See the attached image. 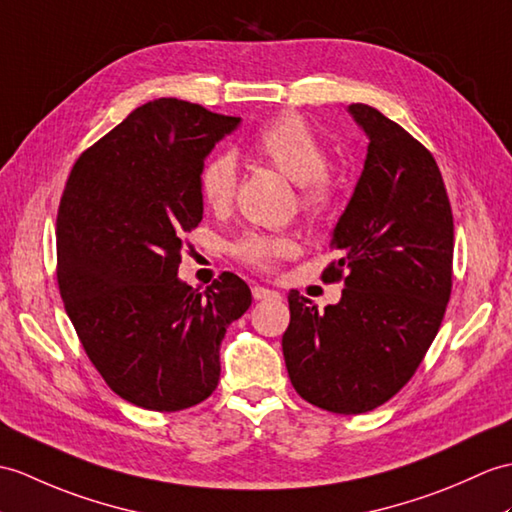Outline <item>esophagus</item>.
I'll list each match as a JSON object with an SVG mask.
<instances>
[{"instance_id": "esophagus-1", "label": "esophagus", "mask_w": 512, "mask_h": 512, "mask_svg": "<svg viewBox=\"0 0 512 512\" xmlns=\"http://www.w3.org/2000/svg\"><path fill=\"white\" fill-rule=\"evenodd\" d=\"M255 301H266V299H281V294L275 290H268L264 285H253L251 288Z\"/></svg>"}]
</instances>
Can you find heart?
I'll return each instance as SVG.
<instances>
[{
	"label": "heart",
	"instance_id": "obj_1",
	"mask_svg": "<svg viewBox=\"0 0 512 512\" xmlns=\"http://www.w3.org/2000/svg\"><path fill=\"white\" fill-rule=\"evenodd\" d=\"M253 150L296 183V202L310 218H323L338 198V183L327 170L329 154L323 141L301 117L281 115L253 137ZM200 198L213 211L227 209L237 189V161L220 150L205 161L198 176ZM296 251L292 235L246 231L233 244V255L248 268L270 272L279 259Z\"/></svg>",
	"mask_w": 512,
	"mask_h": 512
}]
</instances>
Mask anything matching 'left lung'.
I'll list each match as a JSON object with an SVG mask.
<instances>
[{"mask_svg":"<svg viewBox=\"0 0 512 512\" xmlns=\"http://www.w3.org/2000/svg\"><path fill=\"white\" fill-rule=\"evenodd\" d=\"M349 113L368 152L331 248L323 281H342L325 312L290 292L283 358L312 406L362 414L410 382L441 329L451 296L454 216L441 170L421 141L368 104Z\"/></svg>","mask_w":512,"mask_h":512,"instance_id":"8db88e82","label":"left lung"}]
</instances>
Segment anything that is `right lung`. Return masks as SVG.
Returning a JSON list of instances; mask_svg holds the SVG:
<instances>
[{
    "mask_svg": "<svg viewBox=\"0 0 512 512\" xmlns=\"http://www.w3.org/2000/svg\"><path fill=\"white\" fill-rule=\"evenodd\" d=\"M240 124L159 98L80 154L56 218V277L67 316L109 388L154 412L205 401L220 342L251 307L222 272L205 292L178 279L185 233L202 220L205 157Z\"/></svg>",
    "mask_w": 512,
    "mask_h": 512,
    "instance_id": "obj_1",
    "label": "right lung"
}]
</instances>
